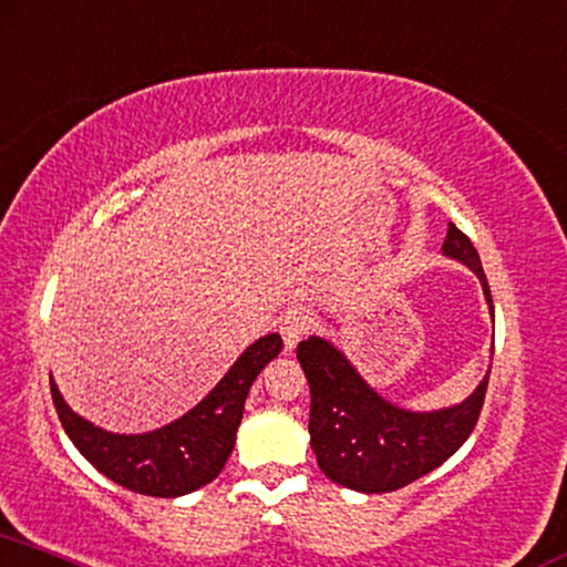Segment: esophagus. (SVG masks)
Here are the masks:
<instances>
[{"label":"esophagus","instance_id":"34e87169","mask_svg":"<svg viewBox=\"0 0 567 567\" xmlns=\"http://www.w3.org/2000/svg\"><path fill=\"white\" fill-rule=\"evenodd\" d=\"M310 330H312V318L310 312L305 310H289L281 315V320H278V333L284 338L286 351L297 349V343L310 333Z\"/></svg>","mask_w":567,"mask_h":567}]
</instances>
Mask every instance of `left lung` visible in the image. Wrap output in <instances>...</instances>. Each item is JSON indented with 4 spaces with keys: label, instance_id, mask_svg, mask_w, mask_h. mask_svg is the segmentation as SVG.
Segmentation results:
<instances>
[{
    "label": "left lung",
    "instance_id": "1",
    "mask_svg": "<svg viewBox=\"0 0 567 567\" xmlns=\"http://www.w3.org/2000/svg\"><path fill=\"white\" fill-rule=\"evenodd\" d=\"M443 255L474 270L492 307L480 252L455 224L447 226ZM297 359L310 382V445L318 466L330 482L367 495L406 487L451 458L476 427L489 382L487 372L458 406L406 411L372 391L326 338L301 341Z\"/></svg>",
    "mask_w": 567,
    "mask_h": 567
}]
</instances>
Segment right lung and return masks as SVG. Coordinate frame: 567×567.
<instances>
[{
    "label": "right lung",
    "instance_id": "1",
    "mask_svg": "<svg viewBox=\"0 0 567 567\" xmlns=\"http://www.w3.org/2000/svg\"><path fill=\"white\" fill-rule=\"evenodd\" d=\"M281 349V336H262L195 409L166 427L143 435H114L95 427L64 403L54 378L51 399L64 432L106 480L140 495L179 497L205 487L226 466L237 443L249 388Z\"/></svg>",
    "mask_w": 567,
    "mask_h": 567
}]
</instances>
